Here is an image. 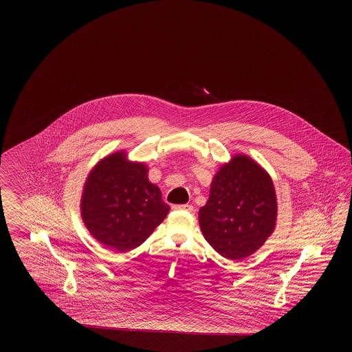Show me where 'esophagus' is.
<instances>
[{
	"instance_id": "obj_1",
	"label": "esophagus",
	"mask_w": 352,
	"mask_h": 352,
	"mask_svg": "<svg viewBox=\"0 0 352 352\" xmlns=\"http://www.w3.org/2000/svg\"><path fill=\"white\" fill-rule=\"evenodd\" d=\"M173 210L175 211H187V212H192L194 207L191 204H175L173 206Z\"/></svg>"
}]
</instances>
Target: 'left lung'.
Segmentation results:
<instances>
[{
	"label": "left lung",
	"instance_id": "left-lung-1",
	"mask_svg": "<svg viewBox=\"0 0 352 352\" xmlns=\"http://www.w3.org/2000/svg\"><path fill=\"white\" fill-rule=\"evenodd\" d=\"M277 221V197L267 170L247 154H234L215 174L210 198L199 210L207 243L237 261L260 250Z\"/></svg>",
	"mask_w": 352,
	"mask_h": 352
}]
</instances>
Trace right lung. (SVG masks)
Instances as JSON below:
<instances>
[{
  "mask_svg": "<svg viewBox=\"0 0 352 352\" xmlns=\"http://www.w3.org/2000/svg\"><path fill=\"white\" fill-rule=\"evenodd\" d=\"M126 157L120 151L99 161L85 179L80 201L89 234L116 252L141 245L170 211L160 187L148 178V165Z\"/></svg>",
  "mask_w": 352,
  "mask_h": 352,
  "instance_id": "obj_1",
  "label": "right lung"
}]
</instances>
